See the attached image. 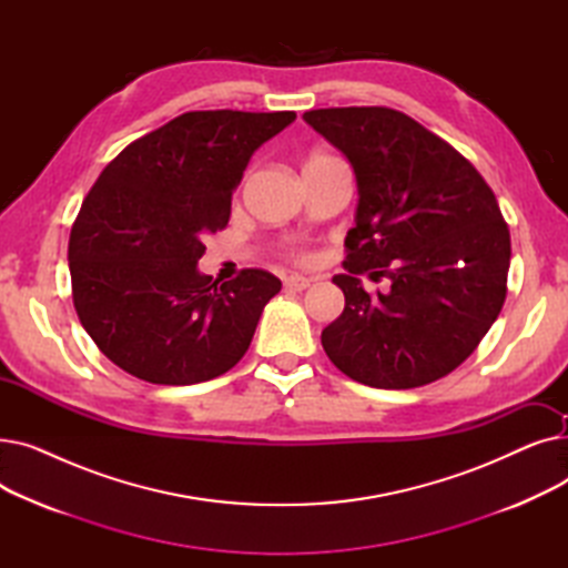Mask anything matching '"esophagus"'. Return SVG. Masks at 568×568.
<instances>
[{
	"label": "esophagus",
	"mask_w": 568,
	"mask_h": 568,
	"mask_svg": "<svg viewBox=\"0 0 568 568\" xmlns=\"http://www.w3.org/2000/svg\"><path fill=\"white\" fill-rule=\"evenodd\" d=\"M283 285H285V290H290V292H302V290H306V287L311 285V281L304 278V276H287Z\"/></svg>",
	"instance_id": "esophagus-1"
}]
</instances>
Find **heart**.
I'll list each match as a JSON object with an SVG mask.
<instances>
[{
    "mask_svg": "<svg viewBox=\"0 0 568 568\" xmlns=\"http://www.w3.org/2000/svg\"><path fill=\"white\" fill-rule=\"evenodd\" d=\"M313 159H315V156H313Z\"/></svg>",
    "mask_w": 568,
    "mask_h": 568,
    "instance_id": "heart-1",
    "label": "heart"
}]
</instances>
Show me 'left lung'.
I'll use <instances>...</instances> for the list:
<instances>
[{"label": "left lung", "mask_w": 568, "mask_h": 568, "mask_svg": "<svg viewBox=\"0 0 568 568\" xmlns=\"http://www.w3.org/2000/svg\"><path fill=\"white\" fill-rule=\"evenodd\" d=\"M306 124L347 156L359 204L345 236V294L322 347L375 389H414L456 371L506 300L509 225L486 179L456 149L392 108H322ZM389 277L368 295L358 276Z\"/></svg>", "instance_id": "1"}]
</instances>
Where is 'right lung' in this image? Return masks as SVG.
<instances>
[{
    "label": "right lung",
    "mask_w": 568,
    "mask_h": 568,
    "mask_svg": "<svg viewBox=\"0 0 568 568\" xmlns=\"http://www.w3.org/2000/svg\"><path fill=\"white\" fill-rule=\"evenodd\" d=\"M294 112L195 110L131 142L87 193L71 227L73 306L112 364L152 384H197L246 354L281 292L264 268L219 285L197 272L204 239L230 221L255 149Z\"/></svg>",
    "instance_id": "add662e5"
}]
</instances>
